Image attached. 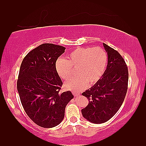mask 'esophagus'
Instances as JSON below:
<instances>
[{
	"label": "esophagus",
	"instance_id": "1",
	"mask_svg": "<svg viewBox=\"0 0 146 146\" xmlns=\"http://www.w3.org/2000/svg\"><path fill=\"white\" fill-rule=\"evenodd\" d=\"M73 96H74L75 97H77V96H79V95H80V93H79V92H75V91H73Z\"/></svg>",
	"mask_w": 146,
	"mask_h": 146
}]
</instances>
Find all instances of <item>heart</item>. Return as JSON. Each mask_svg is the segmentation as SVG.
I'll list each match as a JSON object with an SVG mask.
<instances>
[{"instance_id":"heart-1","label":"heart","mask_w":146,"mask_h":146,"mask_svg":"<svg viewBox=\"0 0 146 146\" xmlns=\"http://www.w3.org/2000/svg\"><path fill=\"white\" fill-rule=\"evenodd\" d=\"M108 57L105 50L99 46L78 47L68 54L67 59L58 58L55 69L60 78L67 80L76 69L77 77L65 83L68 90L79 92L89 85H95L104 75Z\"/></svg>"}]
</instances>
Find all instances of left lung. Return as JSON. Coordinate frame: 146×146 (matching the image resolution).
I'll return each mask as SVG.
<instances>
[{"mask_svg":"<svg viewBox=\"0 0 146 146\" xmlns=\"http://www.w3.org/2000/svg\"><path fill=\"white\" fill-rule=\"evenodd\" d=\"M108 54V65L98 83L82 93L89 104L81 110L83 117L93 123L110 120L123 104L127 90L128 70L117 50L104 43Z\"/></svg>","mask_w":146,"mask_h":146,"instance_id":"left-lung-1","label":"left lung"}]
</instances>
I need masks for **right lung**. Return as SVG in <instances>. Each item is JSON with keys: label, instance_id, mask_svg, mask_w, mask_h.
Instances as JSON below:
<instances>
[{"label": "right lung", "instance_id": "right-lung-1", "mask_svg": "<svg viewBox=\"0 0 146 146\" xmlns=\"http://www.w3.org/2000/svg\"><path fill=\"white\" fill-rule=\"evenodd\" d=\"M65 50L60 45L42 44L29 52L21 65L17 90L21 104L31 119L42 127L59 125L73 98L70 91L59 93L63 83L55 69Z\"/></svg>", "mask_w": 146, "mask_h": 146}]
</instances>
